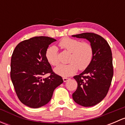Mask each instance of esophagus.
<instances>
[{"label":"esophagus","mask_w":125,"mask_h":125,"mask_svg":"<svg viewBox=\"0 0 125 125\" xmlns=\"http://www.w3.org/2000/svg\"><path fill=\"white\" fill-rule=\"evenodd\" d=\"M68 80H69L68 78H66V77L63 78V80L64 82H67Z\"/></svg>","instance_id":"esophagus-1"}]
</instances>
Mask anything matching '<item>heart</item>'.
<instances>
[{
    "label": "heart",
    "mask_w": 125,
    "mask_h": 125,
    "mask_svg": "<svg viewBox=\"0 0 125 125\" xmlns=\"http://www.w3.org/2000/svg\"><path fill=\"white\" fill-rule=\"evenodd\" d=\"M59 46L71 53L67 65H60L54 69L57 74L62 77H68L75 74L78 68L84 70L89 66L94 56V50L90 43L82 42L80 40L69 37L62 39ZM48 62L52 66L59 63L57 48L54 46L49 47L45 52Z\"/></svg>",
    "instance_id": "heart-1"
}]
</instances>
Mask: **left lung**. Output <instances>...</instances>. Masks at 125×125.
<instances>
[{
  "instance_id": "8db88e82",
  "label": "left lung",
  "mask_w": 125,
  "mask_h": 125,
  "mask_svg": "<svg viewBox=\"0 0 125 125\" xmlns=\"http://www.w3.org/2000/svg\"><path fill=\"white\" fill-rule=\"evenodd\" d=\"M72 36L86 39L94 50V56L89 66L74 77L77 82V88L73 94V99L76 103L85 107L93 106L105 97L111 84V50L106 40L95 33L84 32Z\"/></svg>"
}]
</instances>
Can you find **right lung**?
Listing matches in <instances>:
<instances>
[{"label":"right lung","instance_id":"obj_1","mask_svg":"<svg viewBox=\"0 0 125 125\" xmlns=\"http://www.w3.org/2000/svg\"><path fill=\"white\" fill-rule=\"evenodd\" d=\"M56 41L45 36L23 40L16 46L11 60V79L20 101L27 106L38 108L47 104L54 89L63 82L61 76L52 71L45 52ZM50 75L43 79V75Z\"/></svg>","mask_w":125,"mask_h":125}]
</instances>
